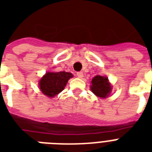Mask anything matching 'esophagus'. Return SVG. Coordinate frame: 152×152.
<instances>
[{
	"label": "esophagus",
	"instance_id": "34e87169",
	"mask_svg": "<svg viewBox=\"0 0 152 152\" xmlns=\"http://www.w3.org/2000/svg\"><path fill=\"white\" fill-rule=\"evenodd\" d=\"M76 76L78 78H82L83 76V73L82 72H76Z\"/></svg>",
	"mask_w": 152,
	"mask_h": 152
}]
</instances>
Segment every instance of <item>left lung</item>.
Here are the masks:
<instances>
[{
    "instance_id": "8db88e82",
    "label": "left lung",
    "mask_w": 152,
    "mask_h": 152,
    "mask_svg": "<svg viewBox=\"0 0 152 152\" xmlns=\"http://www.w3.org/2000/svg\"><path fill=\"white\" fill-rule=\"evenodd\" d=\"M91 90L98 97L106 99L110 95L112 88L106 76H96L91 80Z\"/></svg>"
}]
</instances>
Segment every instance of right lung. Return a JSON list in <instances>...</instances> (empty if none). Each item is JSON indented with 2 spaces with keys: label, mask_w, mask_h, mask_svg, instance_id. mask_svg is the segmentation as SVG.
<instances>
[{
  "label": "right lung",
  "mask_w": 152,
  "mask_h": 152,
  "mask_svg": "<svg viewBox=\"0 0 152 152\" xmlns=\"http://www.w3.org/2000/svg\"><path fill=\"white\" fill-rule=\"evenodd\" d=\"M73 77L72 74L66 72H48L39 80V88L47 97L53 98L64 90L68 81Z\"/></svg>",
  "instance_id": "obj_1"
}]
</instances>
